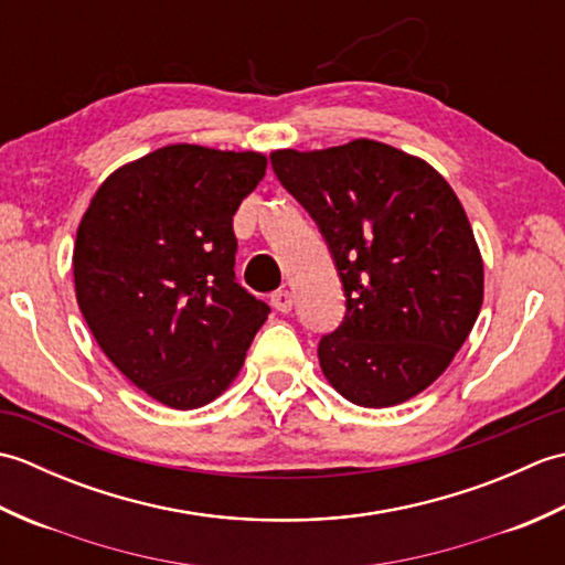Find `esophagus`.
<instances>
[{
    "mask_svg": "<svg viewBox=\"0 0 565 565\" xmlns=\"http://www.w3.org/2000/svg\"><path fill=\"white\" fill-rule=\"evenodd\" d=\"M271 306L279 310V313H289V310L294 308V294L286 291V289L271 294Z\"/></svg>",
    "mask_w": 565,
    "mask_h": 565,
    "instance_id": "obj_1",
    "label": "esophagus"
}]
</instances>
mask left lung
Returning <instances> with one entry per match:
<instances>
[{
    "mask_svg": "<svg viewBox=\"0 0 565 565\" xmlns=\"http://www.w3.org/2000/svg\"><path fill=\"white\" fill-rule=\"evenodd\" d=\"M281 184L326 235L347 296L318 347L342 398L391 407L431 386L483 306V257L459 196L423 158L356 138L274 150Z\"/></svg>",
    "mask_w": 565,
    "mask_h": 565,
    "instance_id": "obj_1",
    "label": "left lung"
}]
</instances>
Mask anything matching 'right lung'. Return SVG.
Segmentation results:
<instances>
[{"label":"right lung","mask_w":565,"mask_h":565,"mask_svg":"<svg viewBox=\"0 0 565 565\" xmlns=\"http://www.w3.org/2000/svg\"><path fill=\"white\" fill-rule=\"evenodd\" d=\"M267 154L164 146L104 179L72 269L84 320L111 364L174 411L218 398L269 306L235 281L233 215Z\"/></svg>","instance_id":"add662e5"}]
</instances>
